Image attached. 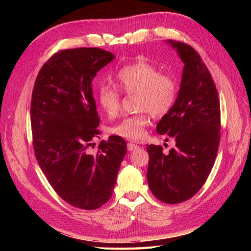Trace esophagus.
Instances as JSON below:
<instances>
[{
  "instance_id": "1",
  "label": "esophagus",
  "mask_w": 251,
  "mask_h": 251,
  "mask_svg": "<svg viewBox=\"0 0 251 251\" xmlns=\"http://www.w3.org/2000/svg\"><path fill=\"white\" fill-rule=\"evenodd\" d=\"M138 148H139V146L135 145L134 142L127 143V149H128V151H132V150H135V149H138Z\"/></svg>"
}]
</instances>
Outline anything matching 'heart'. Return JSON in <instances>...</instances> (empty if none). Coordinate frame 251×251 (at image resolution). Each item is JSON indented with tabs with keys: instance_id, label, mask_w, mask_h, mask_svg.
<instances>
[{
	"instance_id": "heart-1",
	"label": "heart",
	"mask_w": 251,
	"mask_h": 251,
	"mask_svg": "<svg viewBox=\"0 0 251 251\" xmlns=\"http://www.w3.org/2000/svg\"><path fill=\"white\" fill-rule=\"evenodd\" d=\"M113 86L126 95L135 96L136 114L126 116L110 131L125 139L139 140L146 134L149 113L162 119L173 110L178 97L177 81L169 74L159 73L152 63L145 59L122 67L113 78ZM97 102L109 117L117 115L121 109L120 93L103 85L97 90Z\"/></svg>"
}]
</instances>
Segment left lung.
I'll use <instances>...</instances> for the list:
<instances>
[{
    "label": "left lung",
    "mask_w": 251,
    "mask_h": 251,
    "mask_svg": "<svg viewBox=\"0 0 251 251\" xmlns=\"http://www.w3.org/2000/svg\"><path fill=\"white\" fill-rule=\"evenodd\" d=\"M169 43L177 49L184 68L177 101L158 122L156 131L173 138L176 147L166 154L161 146L147 148V178L158 201L179 204L201 189L215 164L221 135L220 100L199 52L184 42Z\"/></svg>",
    "instance_id": "1"
}]
</instances>
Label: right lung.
Segmentation results:
<instances>
[{
  "label": "right lung",
  "instance_id": "add662e5",
  "mask_svg": "<svg viewBox=\"0 0 251 251\" xmlns=\"http://www.w3.org/2000/svg\"><path fill=\"white\" fill-rule=\"evenodd\" d=\"M113 59L97 47L59 50L41 68L32 92L36 161L56 193L84 210L98 209L111 199L127 150L122 137L110 136L95 155L88 152L100 134L93 78Z\"/></svg>",
  "mask_w": 251,
  "mask_h": 251
}]
</instances>
